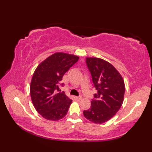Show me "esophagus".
<instances>
[{"mask_svg":"<svg viewBox=\"0 0 152 152\" xmlns=\"http://www.w3.org/2000/svg\"><path fill=\"white\" fill-rule=\"evenodd\" d=\"M76 99H77V100H78V101H80V100H82V97L81 96H76Z\"/></svg>","mask_w":152,"mask_h":152,"instance_id":"34e87169","label":"esophagus"}]
</instances>
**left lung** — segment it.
I'll use <instances>...</instances> for the list:
<instances>
[{
	"instance_id": "1",
	"label": "left lung",
	"mask_w": 152,
	"mask_h": 152,
	"mask_svg": "<svg viewBox=\"0 0 152 152\" xmlns=\"http://www.w3.org/2000/svg\"><path fill=\"white\" fill-rule=\"evenodd\" d=\"M94 88L97 93L91 102V108L83 115L95 124H101L114 117L124 102L125 83L115 68L108 61L97 57H86Z\"/></svg>"
}]
</instances>
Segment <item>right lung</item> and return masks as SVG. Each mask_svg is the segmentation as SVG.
Instances as JSON below:
<instances>
[{
  "mask_svg": "<svg viewBox=\"0 0 152 152\" xmlns=\"http://www.w3.org/2000/svg\"><path fill=\"white\" fill-rule=\"evenodd\" d=\"M78 59L79 57L74 55L55 53L35 70L30 94L34 108L44 118L58 121L66 115L72 101L64 92H60L59 86L64 74Z\"/></svg>",
  "mask_w": 152,
  "mask_h": 152,
  "instance_id": "right-lung-1",
  "label": "right lung"
}]
</instances>
